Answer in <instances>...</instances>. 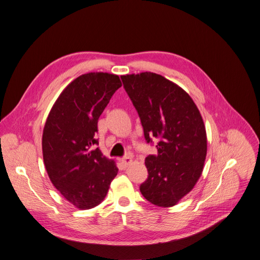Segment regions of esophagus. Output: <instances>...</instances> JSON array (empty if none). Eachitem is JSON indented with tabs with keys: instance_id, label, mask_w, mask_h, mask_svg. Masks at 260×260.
<instances>
[{
	"instance_id": "1",
	"label": "esophagus",
	"mask_w": 260,
	"mask_h": 260,
	"mask_svg": "<svg viewBox=\"0 0 260 260\" xmlns=\"http://www.w3.org/2000/svg\"><path fill=\"white\" fill-rule=\"evenodd\" d=\"M121 161H122V164H123L125 167H127V166H129V165L132 162V158L129 157V156H125V157H123V158L121 159Z\"/></svg>"
}]
</instances>
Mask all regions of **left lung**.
<instances>
[{
	"label": "left lung",
	"instance_id": "left-lung-1",
	"mask_svg": "<svg viewBox=\"0 0 260 260\" xmlns=\"http://www.w3.org/2000/svg\"><path fill=\"white\" fill-rule=\"evenodd\" d=\"M121 79L147 143L159 139L157 155L146 157L149 176L139 189L150 203L172 207L202 174L207 153L203 118L188 93L160 75L146 72Z\"/></svg>",
	"mask_w": 260,
	"mask_h": 260
}]
</instances>
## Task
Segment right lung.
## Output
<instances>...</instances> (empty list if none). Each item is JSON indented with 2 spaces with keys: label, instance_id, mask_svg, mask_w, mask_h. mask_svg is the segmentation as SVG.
<instances>
[{
  "label": "right lung",
  "instance_id": "1",
  "mask_svg": "<svg viewBox=\"0 0 260 260\" xmlns=\"http://www.w3.org/2000/svg\"><path fill=\"white\" fill-rule=\"evenodd\" d=\"M122 86L118 76L88 73L75 79L56 100L43 133L44 162L50 180L79 209L101 203L118 169L99 148L98 121L112 94Z\"/></svg>",
  "mask_w": 260,
  "mask_h": 260
}]
</instances>
